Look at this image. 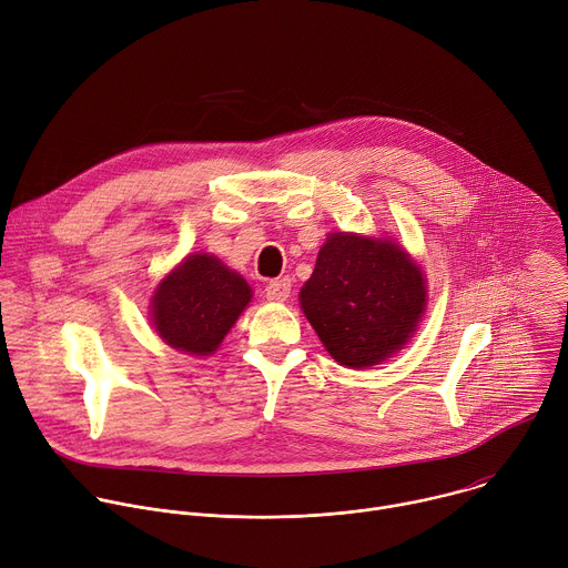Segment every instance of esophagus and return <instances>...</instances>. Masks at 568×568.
<instances>
[{
	"label": "esophagus",
	"mask_w": 568,
	"mask_h": 568,
	"mask_svg": "<svg viewBox=\"0 0 568 568\" xmlns=\"http://www.w3.org/2000/svg\"><path fill=\"white\" fill-rule=\"evenodd\" d=\"M290 292H292V281L290 278H276V281H270L265 285V296L274 303H283L290 298Z\"/></svg>",
	"instance_id": "esophagus-1"
}]
</instances>
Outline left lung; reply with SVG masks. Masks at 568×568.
Listing matches in <instances>:
<instances>
[{"label":"left lung","mask_w":568,"mask_h":568,"mask_svg":"<svg viewBox=\"0 0 568 568\" xmlns=\"http://www.w3.org/2000/svg\"><path fill=\"white\" fill-rule=\"evenodd\" d=\"M426 294L422 267L393 239L334 232L298 301L336 363L372 367L415 334Z\"/></svg>","instance_id":"obj_1"}]
</instances>
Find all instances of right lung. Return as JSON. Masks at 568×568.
Here are the masks:
<instances>
[{
  "instance_id": "right-lung-1",
  "label": "right lung",
  "mask_w": 568,
  "mask_h": 568,
  "mask_svg": "<svg viewBox=\"0 0 568 568\" xmlns=\"http://www.w3.org/2000/svg\"><path fill=\"white\" fill-rule=\"evenodd\" d=\"M252 301L247 281L212 254L186 256L151 296L158 336L182 352L210 356Z\"/></svg>"
}]
</instances>
